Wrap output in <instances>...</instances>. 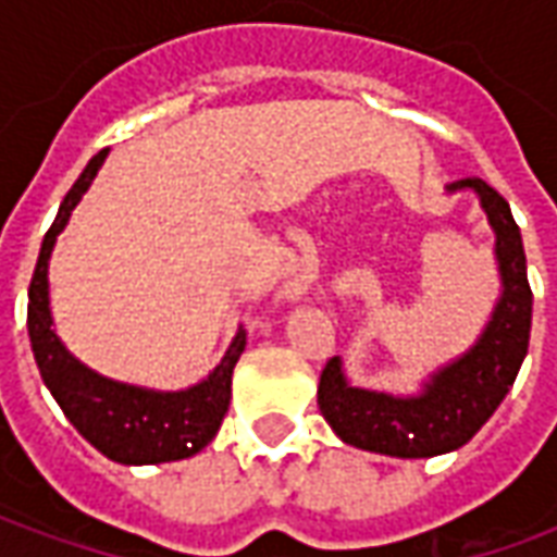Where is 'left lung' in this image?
<instances>
[{
    "label": "left lung",
    "mask_w": 557,
    "mask_h": 557,
    "mask_svg": "<svg viewBox=\"0 0 557 557\" xmlns=\"http://www.w3.org/2000/svg\"><path fill=\"white\" fill-rule=\"evenodd\" d=\"M447 190H474L480 196V208L495 232L502 298L478 343L435 370L418 397H394L385 391L349 385L343 361L331 358L319 379V411L351 447L399 459L450 454L471 442L492 411L502 406L525 361L534 298L528 286L522 235L510 206L483 178H459L447 184Z\"/></svg>",
    "instance_id": "left-lung-1"
}]
</instances>
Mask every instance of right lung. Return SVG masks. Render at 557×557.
<instances>
[{"mask_svg": "<svg viewBox=\"0 0 557 557\" xmlns=\"http://www.w3.org/2000/svg\"><path fill=\"white\" fill-rule=\"evenodd\" d=\"M103 148L89 160V166L79 172L74 187L67 190L53 226L47 230L38 253V265L29 283V327L35 363L41 370L44 385L65 411V418L74 423V430L98 447L103 456L122 466H158V462H175L199 454L214 435H218L223 414L232 399V370L244 351V331L235 334L223 361L202 379L199 385L187 391H148V387L113 382L107 375H98L86 363H79L71 351L55 337L53 315H50V283L47 268L50 253L65 230L71 211L77 208L83 194L89 190L95 175L107 160Z\"/></svg>", "mask_w": 557, "mask_h": 557, "instance_id": "add662e5", "label": "right lung"}]
</instances>
